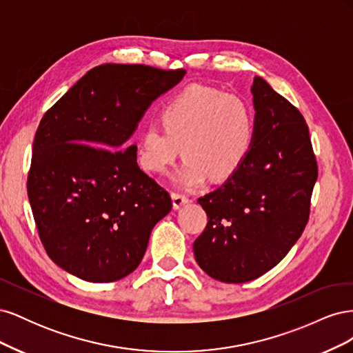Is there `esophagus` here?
I'll return each instance as SVG.
<instances>
[{"label":"esophagus","mask_w":353,"mask_h":353,"mask_svg":"<svg viewBox=\"0 0 353 353\" xmlns=\"http://www.w3.org/2000/svg\"><path fill=\"white\" fill-rule=\"evenodd\" d=\"M170 196H172V205H174V209H175V210H178L181 206H184L185 203H188V197L184 196V194L172 193Z\"/></svg>","instance_id":"34e87169"}]
</instances>
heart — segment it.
I'll list each match as a JSON object with an SVG mask.
<instances>
[{
    "mask_svg": "<svg viewBox=\"0 0 353 353\" xmlns=\"http://www.w3.org/2000/svg\"><path fill=\"white\" fill-rule=\"evenodd\" d=\"M160 122L137 140V159L145 172L165 175L181 154L185 160L174 176L183 188H196L212 176L231 178L248 159L256 131L248 100L236 94L191 85L160 110Z\"/></svg>",
    "mask_w": 353,
    "mask_h": 353,
    "instance_id": "heart-1",
    "label": "heart"
}]
</instances>
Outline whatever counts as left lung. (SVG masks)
<instances>
[{
  "label": "left lung",
  "instance_id": "8db88e82",
  "mask_svg": "<svg viewBox=\"0 0 353 353\" xmlns=\"http://www.w3.org/2000/svg\"><path fill=\"white\" fill-rule=\"evenodd\" d=\"M254 140L241 168L197 201L208 225L196 262L212 279L240 284L280 263L302 236L318 176L302 113L261 77L252 85Z\"/></svg>",
  "mask_w": 353,
  "mask_h": 353
}]
</instances>
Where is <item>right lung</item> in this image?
Masks as SVG:
<instances>
[{"mask_svg":"<svg viewBox=\"0 0 353 353\" xmlns=\"http://www.w3.org/2000/svg\"><path fill=\"white\" fill-rule=\"evenodd\" d=\"M184 74L101 65L41 119L28 196L39 239L61 270L90 283H110L140 265L172 200L138 166L130 138L152 103Z\"/></svg>","mask_w":353,"mask_h":353,"instance_id":"add662e5","label":"right lung"}]
</instances>
